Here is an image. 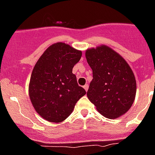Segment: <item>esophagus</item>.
Wrapping results in <instances>:
<instances>
[{"mask_svg":"<svg viewBox=\"0 0 155 155\" xmlns=\"http://www.w3.org/2000/svg\"><path fill=\"white\" fill-rule=\"evenodd\" d=\"M84 89H85V91H87V90H88V89H89V85H88V84H85V85H84Z\"/></svg>","mask_w":155,"mask_h":155,"instance_id":"esophagus-1","label":"esophagus"}]
</instances>
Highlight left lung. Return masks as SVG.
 Wrapping results in <instances>:
<instances>
[{"instance_id":"obj_1","label":"left lung","mask_w":155,"mask_h":155,"mask_svg":"<svg viewBox=\"0 0 155 155\" xmlns=\"http://www.w3.org/2000/svg\"><path fill=\"white\" fill-rule=\"evenodd\" d=\"M87 62L93 70L87 97L106 118L126 113L136 93V81L130 66L119 54L107 46L87 50Z\"/></svg>"}]
</instances>
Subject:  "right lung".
Listing matches in <instances>:
<instances>
[{
    "mask_svg": "<svg viewBox=\"0 0 155 155\" xmlns=\"http://www.w3.org/2000/svg\"><path fill=\"white\" fill-rule=\"evenodd\" d=\"M81 51L63 43H54L42 54L31 73V101L39 115L49 122L65 120L77 101L86 92L72 73Z\"/></svg>",
    "mask_w": 155,
    "mask_h": 155,
    "instance_id": "obj_1",
    "label": "right lung"
}]
</instances>
